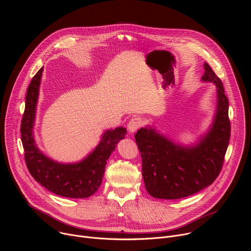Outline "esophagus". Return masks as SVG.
Instances as JSON below:
<instances>
[{
    "instance_id": "esophagus-1",
    "label": "esophagus",
    "mask_w": 251,
    "mask_h": 251,
    "mask_svg": "<svg viewBox=\"0 0 251 251\" xmlns=\"http://www.w3.org/2000/svg\"><path fill=\"white\" fill-rule=\"evenodd\" d=\"M142 125H143V119L141 117H135L129 121L128 130L130 131V133H133L136 130H138Z\"/></svg>"
}]
</instances>
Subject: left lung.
Here are the masks:
<instances>
[{
  "mask_svg": "<svg viewBox=\"0 0 251 251\" xmlns=\"http://www.w3.org/2000/svg\"><path fill=\"white\" fill-rule=\"evenodd\" d=\"M202 80L217 85L218 110L211 129L195 147L178 146L151 128H141L135 134L143 180L154 198L192 196L211 185L222 171L230 138L228 99L222 80L206 62Z\"/></svg>",
  "mask_w": 251,
  "mask_h": 251,
  "instance_id": "8db88e82",
  "label": "left lung"
}]
</instances>
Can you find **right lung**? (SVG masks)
Listing matches in <instances>:
<instances>
[{
  "mask_svg": "<svg viewBox=\"0 0 251 251\" xmlns=\"http://www.w3.org/2000/svg\"><path fill=\"white\" fill-rule=\"evenodd\" d=\"M43 67L32 77L25 96V112L21 123L25 160L35 181L55 195L83 199L92 196L100 187L105 166L117 143L126 135V129L118 127L106 131L96 149L82 162L63 165L46 157L34 144L32 126Z\"/></svg>",
  "mask_w": 251,
  "mask_h": 251,
  "instance_id": "obj_1",
  "label": "right lung"
}]
</instances>
